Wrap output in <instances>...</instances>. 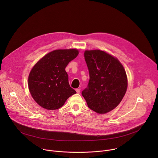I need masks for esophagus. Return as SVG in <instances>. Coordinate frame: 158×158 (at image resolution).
Masks as SVG:
<instances>
[{
	"instance_id": "1",
	"label": "esophagus",
	"mask_w": 158,
	"mask_h": 158,
	"mask_svg": "<svg viewBox=\"0 0 158 158\" xmlns=\"http://www.w3.org/2000/svg\"><path fill=\"white\" fill-rule=\"evenodd\" d=\"M76 91L77 93H78V94H79V93H80V89H76Z\"/></svg>"
}]
</instances>
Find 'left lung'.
Segmentation results:
<instances>
[{
	"label": "left lung",
	"mask_w": 158,
	"mask_h": 158,
	"mask_svg": "<svg viewBox=\"0 0 158 158\" xmlns=\"http://www.w3.org/2000/svg\"><path fill=\"white\" fill-rule=\"evenodd\" d=\"M84 58L90 79L82 95L90 109L107 113L118 106L126 94L127 79L124 67L118 59L100 50L85 51Z\"/></svg>",
	"instance_id": "left-lung-1"
}]
</instances>
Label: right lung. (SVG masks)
<instances>
[{"label":"right lung","mask_w":158,"mask_h":158,"mask_svg":"<svg viewBox=\"0 0 158 158\" xmlns=\"http://www.w3.org/2000/svg\"><path fill=\"white\" fill-rule=\"evenodd\" d=\"M78 54L75 49L55 50L44 56L32 67L28 85L32 97L39 106L55 110L76 93L69 84L65 68Z\"/></svg>","instance_id":"1"}]
</instances>
